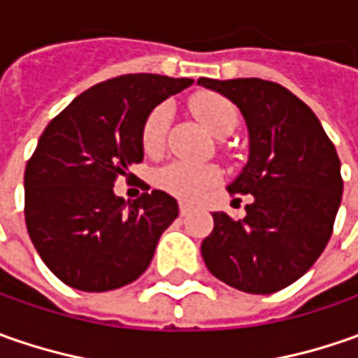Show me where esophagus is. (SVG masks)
<instances>
[{
    "label": "esophagus",
    "instance_id": "esophagus-1",
    "mask_svg": "<svg viewBox=\"0 0 358 358\" xmlns=\"http://www.w3.org/2000/svg\"><path fill=\"white\" fill-rule=\"evenodd\" d=\"M189 213H191V205L181 203V205H179V215H181V217H187Z\"/></svg>",
    "mask_w": 358,
    "mask_h": 358
}]
</instances>
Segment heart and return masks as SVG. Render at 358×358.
Segmentation results:
<instances>
[{
    "label": "heart",
    "mask_w": 358,
    "mask_h": 358,
    "mask_svg": "<svg viewBox=\"0 0 358 358\" xmlns=\"http://www.w3.org/2000/svg\"><path fill=\"white\" fill-rule=\"evenodd\" d=\"M191 111L199 121L217 137H223L235 129L239 123L237 107L217 93H197L191 99ZM169 125V107L157 105L143 123L141 143L147 153H157L165 143ZM219 181V171L207 163H189V161H173L157 171V183L167 193L181 199H195L205 193L209 187Z\"/></svg>",
    "instance_id": "heart-1"
}]
</instances>
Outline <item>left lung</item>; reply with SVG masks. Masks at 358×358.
<instances>
[{
  "instance_id": "left-lung-1",
  "label": "left lung",
  "mask_w": 358,
  "mask_h": 358,
  "mask_svg": "<svg viewBox=\"0 0 358 358\" xmlns=\"http://www.w3.org/2000/svg\"><path fill=\"white\" fill-rule=\"evenodd\" d=\"M197 83L239 107L249 157L227 189L253 195L239 221L213 213L203 261L243 293H277L301 279L331 239L343 195L335 145L309 105L279 83L259 77Z\"/></svg>"
}]
</instances>
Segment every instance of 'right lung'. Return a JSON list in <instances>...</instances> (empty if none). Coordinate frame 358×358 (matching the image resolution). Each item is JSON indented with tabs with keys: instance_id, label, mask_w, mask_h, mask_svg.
<instances>
[{
	"instance_id": "add662e5",
	"label": "right lung",
	"mask_w": 358,
	"mask_h": 358,
	"mask_svg": "<svg viewBox=\"0 0 358 358\" xmlns=\"http://www.w3.org/2000/svg\"><path fill=\"white\" fill-rule=\"evenodd\" d=\"M191 83L155 73L107 79L77 95L39 137L23 179L25 223L39 257L65 285L103 293L149 267L179 205L157 189L129 203L113 185L143 161L147 115Z\"/></svg>"
}]
</instances>
